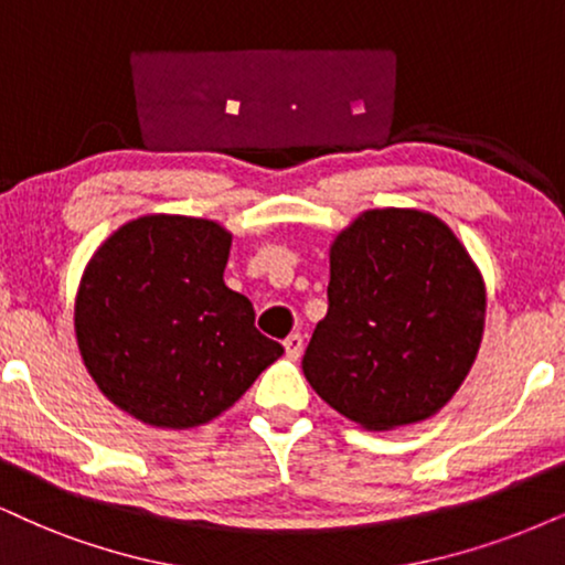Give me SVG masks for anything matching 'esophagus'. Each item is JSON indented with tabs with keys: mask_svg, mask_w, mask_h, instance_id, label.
I'll use <instances>...</instances> for the list:
<instances>
[{
	"mask_svg": "<svg viewBox=\"0 0 565 565\" xmlns=\"http://www.w3.org/2000/svg\"><path fill=\"white\" fill-rule=\"evenodd\" d=\"M282 345H285V356L288 359H298L301 356V351H303V338L298 335V332H294V335H288L282 340Z\"/></svg>",
	"mask_w": 565,
	"mask_h": 565,
	"instance_id": "1",
	"label": "esophagus"
}]
</instances>
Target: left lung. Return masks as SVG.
Segmentation results:
<instances>
[{
    "label": "left lung",
    "instance_id": "8db88e82",
    "mask_svg": "<svg viewBox=\"0 0 565 565\" xmlns=\"http://www.w3.org/2000/svg\"><path fill=\"white\" fill-rule=\"evenodd\" d=\"M327 301L303 374L366 429L437 414L482 343V275L452 230L419 209L359 214L330 246Z\"/></svg>",
    "mask_w": 565,
    "mask_h": 565
}]
</instances>
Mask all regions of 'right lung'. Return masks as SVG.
<instances>
[{
    "label": "right lung",
    "instance_id": "right-lung-1",
    "mask_svg": "<svg viewBox=\"0 0 565 565\" xmlns=\"http://www.w3.org/2000/svg\"><path fill=\"white\" fill-rule=\"evenodd\" d=\"M233 235L212 220L146 214L90 256L75 296L83 364L117 408L162 429L227 411L282 356L222 275Z\"/></svg>",
    "mask_w": 565,
    "mask_h": 565
}]
</instances>
